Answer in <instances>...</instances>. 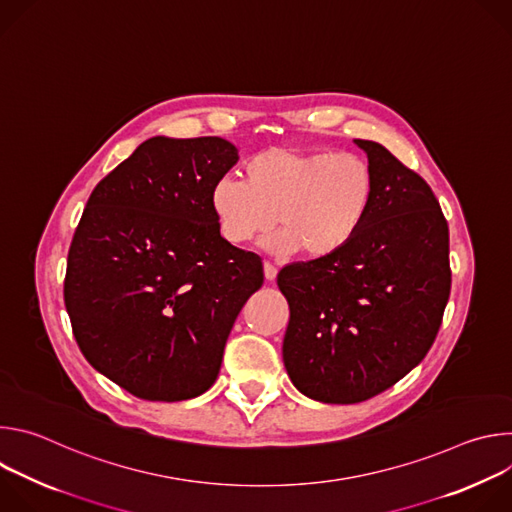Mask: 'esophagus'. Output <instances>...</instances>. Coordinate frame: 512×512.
<instances>
[{"label":"esophagus","instance_id":"1","mask_svg":"<svg viewBox=\"0 0 512 512\" xmlns=\"http://www.w3.org/2000/svg\"><path fill=\"white\" fill-rule=\"evenodd\" d=\"M263 271H265V279H267V281H273V279L277 277V267H275L273 263H269V261H265Z\"/></svg>","mask_w":512,"mask_h":512}]
</instances>
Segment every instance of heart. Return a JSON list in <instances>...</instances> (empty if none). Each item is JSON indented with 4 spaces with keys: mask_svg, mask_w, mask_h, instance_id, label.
Wrapping results in <instances>:
<instances>
[{
    "mask_svg": "<svg viewBox=\"0 0 512 512\" xmlns=\"http://www.w3.org/2000/svg\"><path fill=\"white\" fill-rule=\"evenodd\" d=\"M243 180L225 176L210 192L221 237L247 245L279 225L265 247L310 259L342 251L369 221L377 198L373 164L354 152L269 148L243 162ZM276 216L273 217L272 214Z\"/></svg>",
    "mask_w": 512,
    "mask_h": 512,
    "instance_id": "1",
    "label": "heart"
}]
</instances>
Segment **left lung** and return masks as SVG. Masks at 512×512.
Instances as JSON below:
<instances>
[{
    "mask_svg": "<svg viewBox=\"0 0 512 512\" xmlns=\"http://www.w3.org/2000/svg\"><path fill=\"white\" fill-rule=\"evenodd\" d=\"M377 174L369 221L338 253L285 265V371L322 403L367 401L429 352L450 298V231L429 184L377 141L354 139Z\"/></svg>",
    "mask_w": 512,
    "mask_h": 512,
    "instance_id": "left-lung-1",
    "label": "left lung"
}]
</instances>
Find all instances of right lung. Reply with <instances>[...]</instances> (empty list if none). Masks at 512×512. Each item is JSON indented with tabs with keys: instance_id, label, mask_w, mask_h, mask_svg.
I'll use <instances>...</instances> for the list:
<instances>
[{
	"instance_id": "obj_1",
	"label": "right lung",
	"mask_w": 512,
	"mask_h": 512,
	"mask_svg": "<svg viewBox=\"0 0 512 512\" xmlns=\"http://www.w3.org/2000/svg\"><path fill=\"white\" fill-rule=\"evenodd\" d=\"M223 137H152L89 196L64 306L93 367L145 401L212 387L231 328L263 285L261 257L216 229L210 192L237 164Z\"/></svg>"
}]
</instances>
